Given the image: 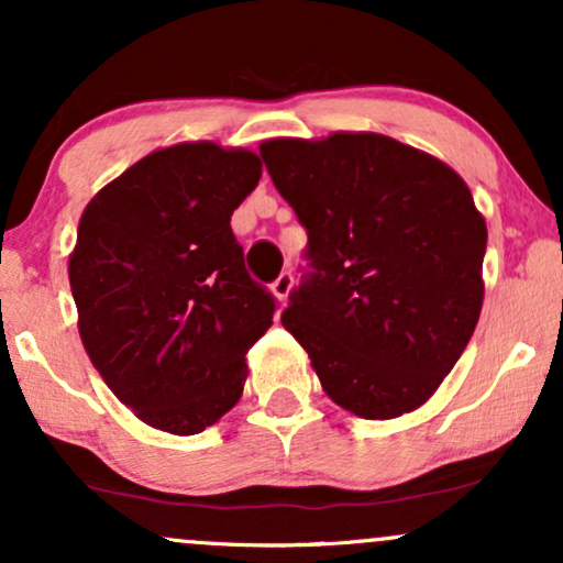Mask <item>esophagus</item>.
<instances>
[{"mask_svg": "<svg viewBox=\"0 0 563 563\" xmlns=\"http://www.w3.org/2000/svg\"><path fill=\"white\" fill-rule=\"evenodd\" d=\"M290 288H294V275H290V273H283V275L277 277V280L273 283V294H275V299L280 301V303H286L288 294H290Z\"/></svg>", "mask_w": 563, "mask_h": 563, "instance_id": "obj_1", "label": "esophagus"}]
</instances>
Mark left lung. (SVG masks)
I'll use <instances>...</instances> for the list:
<instances>
[{
  "mask_svg": "<svg viewBox=\"0 0 563 563\" xmlns=\"http://www.w3.org/2000/svg\"><path fill=\"white\" fill-rule=\"evenodd\" d=\"M307 230L283 328L322 389L367 421L416 410L479 322L487 224L448 164L373 132L262 142Z\"/></svg>",
  "mask_w": 563,
  "mask_h": 563,
  "instance_id": "left-lung-1",
  "label": "left lung"
}]
</instances>
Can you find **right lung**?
Returning a JSON list of instances; mask_svg holds the SVG:
<instances>
[{
	"label": "right lung",
	"instance_id": "1",
	"mask_svg": "<svg viewBox=\"0 0 563 563\" xmlns=\"http://www.w3.org/2000/svg\"><path fill=\"white\" fill-rule=\"evenodd\" d=\"M262 177L243 147L151 153L84 209L68 260L79 333L140 421L200 434L241 399L275 296L245 273L230 217Z\"/></svg>",
	"mask_w": 563,
	"mask_h": 563
}]
</instances>
